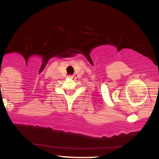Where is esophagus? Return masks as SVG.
I'll return each instance as SVG.
<instances>
[{
    "label": "esophagus",
    "mask_w": 159,
    "mask_h": 159,
    "mask_svg": "<svg viewBox=\"0 0 159 159\" xmlns=\"http://www.w3.org/2000/svg\"><path fill=\"white\" fill-rule=\"evenodd\" d=\"M69 78L72 79V78H73V76H72V75H69Z\"/></svg>",
    "instance_id": "34e87169"
}]
</instances>
